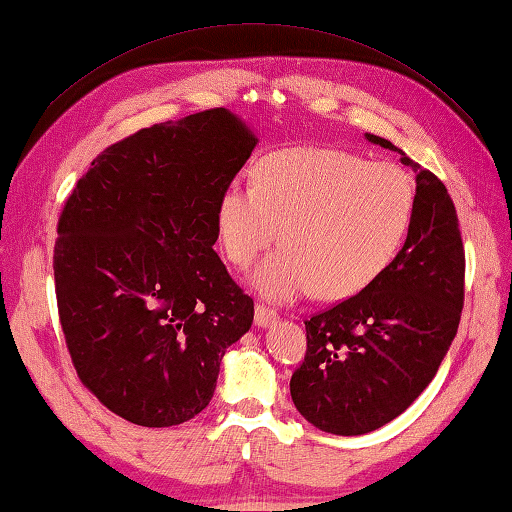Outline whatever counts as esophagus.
Instances as JSON below:
<instances>
[{"instance_id":"1","label":"esophagus","mask_w":512,"mask_h":512,"mask_svg":"<svg viewBox=\"0 0 512 512\" xmlns=\"http://www.w3.org/2000/svg\"><path fill=\"white\" fill-rule=\"evenodd\" d=\"M275 320H277V311L271 309V306H266V304L255 306V324H257V327H268V324H273Z\"/></svg>"}]
</instances>
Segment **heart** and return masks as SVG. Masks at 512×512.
<instances>
[{"instance_id":"1","label":"heart","mask_w":512,"mask_h":512,"mask_svg":"<svg viewBox=\"0 0 512 512\" xmlns=\"http://www.w3.org/2000/svg\"><path fill=\"white\" fill-rule=\"evenodd\" d=\"M416 210V183L401 165L331 147H288L264 156L253 185L221 192L217 230L230 264L246 268L280 237L284 246L250 282L268 300L318 291L347 300L392 264Z\"/></svg>"}]
</instances>
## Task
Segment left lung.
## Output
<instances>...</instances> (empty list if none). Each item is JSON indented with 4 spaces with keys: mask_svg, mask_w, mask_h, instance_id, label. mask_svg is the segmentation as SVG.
Segmentation results:
<instances>
[{
    "mask_svg": "<svg viewBox=\"0 0 512 512\" xmlns=\"http://www.w3.org/2000/svg\"><path fill=\"white\" fill-rule=\"evenodd\" d=\"M367 138L416 172V210L405 246L374 284L304 320L293 403L318 430L340 436L394 421L430 385L457 336L466 277L448 188L385 138Z\"/></svg>",
    "mask_w": 512,
    "mask_h": 512,
    "instance_id": "8db88e82",
    "label": "left lung"
}]
</instances>
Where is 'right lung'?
<instances>
[{
	"label": "right lung",
	"mask_w": 512,
	"mask_h": 512,
	"mask_svg": "<svg viewBox=\"0 0 512 512\" xmlns=\"http://www.w3.org/2000/svg\"><path fill=\"white\" fill-rule=\"evenodd\" d=\"M257 138L228 109L141 129L102 150L64 203L53 253L71 362L98 401L143 427L210 403L255 304L212 250L219 197Z\"/></svg>",
	"instance_id": "add662e5"
}]
</instances>
